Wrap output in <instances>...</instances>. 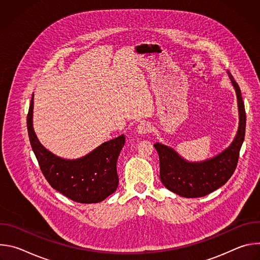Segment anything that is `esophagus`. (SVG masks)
<instances>
[{
  "instance_id": "obj_1",
  "label": "esophagus",
  "mask_w": 260,
  "mask_h": 260,
  "mask_svg": "<svg viewBox=\"0 0 260 260\" xmlns=\"http://www.w3.org/2000/svg\"><path fill=\"white\" fill-rule=\"evenodd\" d=\"M137 132L140 135H146V134H149L151 132V124L149 122H146V121H142L137 125Z\"/></svg>"
}]
</instances>
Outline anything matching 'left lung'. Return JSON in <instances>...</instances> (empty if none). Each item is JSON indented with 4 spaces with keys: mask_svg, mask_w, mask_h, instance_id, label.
<instances>
[{
    "mask_svg": "<svg viewBox=\"0 0 260 260\" xmlns=\"http://www.w3.org/2000/svg\"><path fill=\"white\" fill-rule=\"evenodd\" d=\"M236 89L239 107V129L234 142L224 151L213 158L201 162L183 159L174 149L155 143L159 156V177L165 186L184 198H202L224 185L233 176L239 160L240 150L245 138L246 112L241 89L229 72Z\"/></svg>",
    "mask_w": 260,
    "mask_h": 260,
    "instance_id": "obj_1",
    "label": "left lung"
}]
</instances>
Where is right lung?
Instances as JSON below:
<instances>
[{"label": "right lung", "mask_w": 260, "mask_h": 260, "mask_svg": "<svg viewBox=\"0 0 260 260\" xmlns=\"http://www.w3.org/2000/svg\"><path fill=\"white\" fill-rule=\"evenodd\" d=\"M34 94L26 124L32 151L51 187L68 199L81 204H95L115 192L118 186L117 159L125 137L123 135L103 143L87 155L78 159H63L39 142L32 127Z\"/></svg>", "instance_id": "right-lung-1"}]
</instances>
